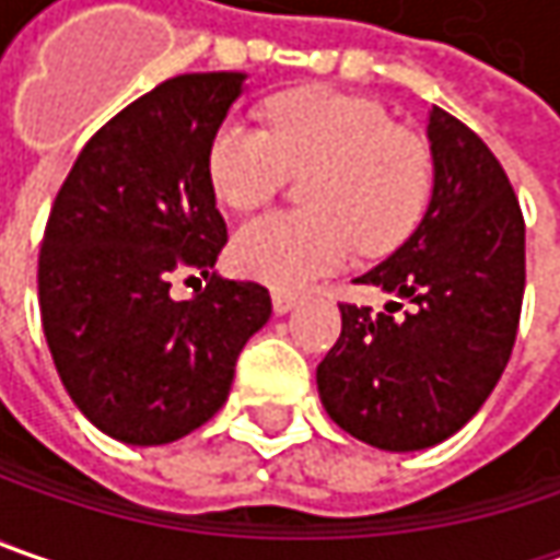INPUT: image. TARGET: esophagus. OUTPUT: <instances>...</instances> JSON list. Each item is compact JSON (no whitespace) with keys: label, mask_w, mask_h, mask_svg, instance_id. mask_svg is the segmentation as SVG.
<instances>
[{"label":"esophagus","mask_w":560,"mask_h":560,"mask_svg":"<svg viewBox=\"0 0 560 560\" xmlns=\"http://www.w3.org/2000/svg\"><path fill=\"white\" fill-rule=\"evenodd\" d=\"M301 301V294L298 291H288V288H276L272 291V306H276V313H288V310H294Z\"/></svg>","instance_id":"1"}]
</instances>
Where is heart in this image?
<instances>
[{
    "mask_svg": "<svg viewBox=\"0 0 560 560\" xmlns=\"http://www.w3.org/2000/svg\"><path fill=\"white\" fill-rule=\"evenodd\" d=\"M269 131L225 121L209 143V182L222 203L256 209L291 175H306L301 212H266L241 225L234 266L250 279L298 288L341 269L357 247L388 254L423 219L432 159L417 135L395 128L376 100L328 86L281 93Z\"/></svg>",
    "mask_w": 560,
    "mask_h": 560,
    "instance_id": "heart-1",
    "label": "heart"
}]
</instances>
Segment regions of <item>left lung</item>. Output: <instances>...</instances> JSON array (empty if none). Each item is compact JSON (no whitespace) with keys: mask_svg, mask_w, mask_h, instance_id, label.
I'll return each mask as SVG.
<instances>
[{"mask_svg":"<svg viewBox=\"0 0 560 560\" xmlns=\"http://www.w3.org/2000/svg\"><path fill=\"white\" fill-rule=\"evenodd\" d=\"M432 200L417 232L357 284L410 301L341 306L316 366L328 417L382 451L445 442L504 373L526 284L523 212L495 153L445 109L429 112Z\"/></svg>","mask_w":560,"mask_h":560,"instance_id":"8db88e82","label":"left lung"}]
</instances>
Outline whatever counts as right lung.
I'll list each match as a JSON object with an SVG mask.
<instances>
[{
    "label": "right lung",
    "mask_w": 560,
    "mask_h": 560,
    "mask_svg": "<svg viewBox=\"0 0 560 560\" xmlns=\"http://www.w3.org/2000/svg\"><path fill=\"white\" fill-rule=\"evenodd\" d=\"M241 71L178 74L86 140L39 247V316L61 385L90 423L128 445H165L229 401L237 353L272 301L212 272L229 232L209 143L244 90ZM208 288L175 302L171 276Z\"/></svg>",
    "instance_id": "1"
}]
</instances>
